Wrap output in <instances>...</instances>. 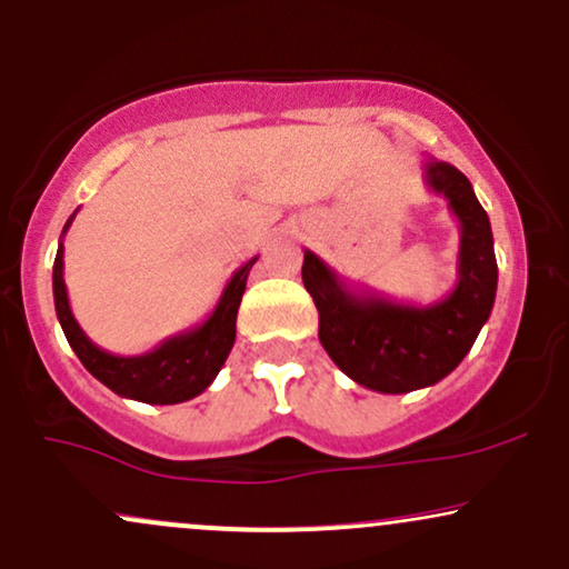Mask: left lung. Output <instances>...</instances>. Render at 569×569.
I'll return each mask as SVG.
<instances>
[{"mask_svg":"<svg viewBox=\"0 0 569 569\" xmlns=\"http://www.w3.org/2000/svg\"><path fill=\"white\" fill-rule=\"evenodd\" d=\"M423 180L460 223L458 279L442 300L402 303L346 282L317 252H303V284L319 311V340L340 370L380 393L426 389L450 376L490 319L498 290L492 229L469 178L423 159Z\"/></svg>","mask_w":569,"mask_h":569,"instance_id":"1","label":"left lung"}]
</instances>
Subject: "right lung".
Segmentation results:
<instances>
[{"mask_svg":"<svg viewBox=\"0 0 569 569\" xmlns=\"http://www.w3.org/2000/svg\"><path fill=\"white\" fill-rule=\"evenodd\" d=\"M73 216L66 220L63 233L69 231ZM63 233H60L56 266H52V298H56V313L63 336L87 372L119 397L146 405H178L199 397L229 359L233 338H237V311L258 256L231 273L216 309L202 325L164 338L157 349L138 353V357H117L92 343L73 319L63 279Z\"/></svg>","mask_w":569,"mask_h":569,"instance_id":"add662e5","label":"right lung"}]
</instances>
